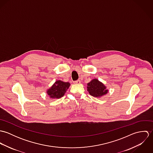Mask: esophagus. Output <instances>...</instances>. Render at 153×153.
<instances>
[{
    "mask_svg": "<svg viewBox=\"0 0 153 153\" xmlns=\"http://www.w3.org/2000/svg\"><path fill=\"white\" fill-rule=\"evenodd\" d=\"M74 83L76 84H79L81 83V81H80V80H77V81H75Z\"/></svg>",
    "mask_w": 153,
    "mask_h": 153,
    "instance_id": "1",
    "label": "esophagus"
}]
</instances>
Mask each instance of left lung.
<instances>
[{
    "label": "left lung",
    "instance_id": "obj_1",
    "mask_svg": "<svg viewBox=\"0 0 153 153\" xmlns=\"http://www.w3.org/2000/svg\"><path fill=\"white\" fill-rule=\"evenodd\" d=\"M87 88L89 94L96 98H100L106 95L108 92L107 87L97 79H92L88 83Z\"/></svg>",
    "mask_w": 153,
    "mask_h": 153
}]
</instances>
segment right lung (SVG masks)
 Here are the masks:
<instances>
[{
	"label": "right lung",
	"mask_w": 153,
	"mask_h": 153,
	"mask_svg": "<svg viewBox=\"0 0 153 153\" xmlns=\"http://www.w3.org/2000/svg\"><path fill=\"white\" fill-rule=\"evenodd\" d=\"M70 85L71 84L68 82H65L61 80H58L47 89L46 93L50 98L59 99L65 95Z\"/></svg>",
	"instance_id": "add662e5"
}]
</instances>
